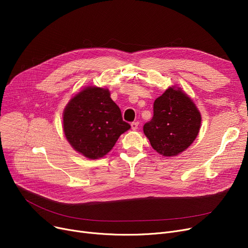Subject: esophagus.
Listing matches in <instances>:
<instances>
[{"mask_svg":"<svg viewBox=\"0 0 248 248\" xmlns=\"http://www.w3.org/2000/svg\"><path fill=\"white\" fill-rule=\"evenodd\" d=\"M131 126H132L133 131H136V129H138V127H139V123L138 122H134V123L131 124Z\"/></svg>","mask_w":248,"mask_h":248,"instance_id":"34e87169","label":"esophagus"}]
</instances>
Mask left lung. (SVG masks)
Returning <instances> with one entry per match:
<instances>
[{
  "label": "left lung",
  "instance_id": "1",
  "mask_svg": "<svg viewBox=\"0 0 248 248\" xmlns=\"http://www.w3.org/2000/svg\"><path fill=\"white\" fill-rule=\"evenodd\" d=\"M201 113L181 87L171 86L154 102V116L144 134L164 157H176L188 149L201 127Z\"/></svg>",
  "mask_w": 248,
  "mask_h": 248
}]
</instances>
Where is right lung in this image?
Here are the masks:
<instances>
[{
  "instance_id": "right-lung-1",
  "label": "right lung",
  "mask_w": 248,
  "mask_h": 248,
  "mask_svg": "<svg viewBox=\"0 0 248 248\" xmlns=\"http://www.w3.org/2000/svg\"><path fill=\"white\" fill-rule=\"evenodd\" d=\"M129 128L108 88L84 87L71 97L63 111L66 140L77 153L91 160L104 157Z\"/></svg>"
}]
</instances>
